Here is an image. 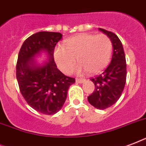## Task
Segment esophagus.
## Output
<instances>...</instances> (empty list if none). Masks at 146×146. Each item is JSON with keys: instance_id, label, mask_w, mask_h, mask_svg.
Segmentation results:
<instances>
[{"instance_id": "34e87169", "label": "esophagus", "mask_w": 146, "mask_h": 146, "mask_svg": "<svg viewBox=\"0 0 146 146\" xmlns=\"http://www.w3.org/2000/svg\"><path fill=\"white\" fill-rule=\"evenodd\" d=\"M76 81L79 82V83H82L83 82H85V80H83V79H76Z\"/></svg>"}]
</instances>
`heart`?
Masks as SVG:
<instances>
[{"mask_svg": "<svg viewBox=\"0 0 146 146\" xmlns=\"http://www.w3.org/2000/svg\"><path fill=\"white\" fill-rule=\"evenodd\" d=\"M64 48L58 46L54 50V59L57 66L64 73L74 70L77 58L80 65L78 72L88 70L96 73L102 70L110 62L112 53V42L105 34L81 33L66 42Z\"/></svg>", "mask_w": 146, "mask_h": 146, "instance_id": "heart-1", "label": "heart"}]
</instances>
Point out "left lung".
Instances as JSON below:
<instances>
[{
    "label": "left lung",
    "instance_id": "1",
    "mask_svg": "<svg viewBox=\"0 0 146 146\" xmlns=\"http://www.w3.org/2000/svg\"><path fill=\"white\" fill-rule=\"evenodd\" d=\"M111 40L113 56L108 66L99 75L91 78L95 90L88 97L90 104L99 110H104L117 102L122 95L127 80V62L122 43L112 32L99 28Z\"/></svg>",
    "mask_w": 146,
    "mask_h": 146
}]
</instances>
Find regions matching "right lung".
<instances>
[{"mask_svg": "<svg viewBox=\"0 0 146 146\" xmlns=\"http://www.w3.org/2000/svg\"><path fill=\"white\" fill-rule=\"evenodd\" d=\"M62 38L60 33L39 32L26 38L19 50L16 75L19 90L26 102L38 112L52 115L62 108L69 87L75 79L57 69L54 58L56 44ZM42 50L49 62L36 66L33 58Z\"/></svg>", "mask_w": 146, "mask_h": 146, "instance_id": "obj_1", "label": "right lung"}]
</instances>
